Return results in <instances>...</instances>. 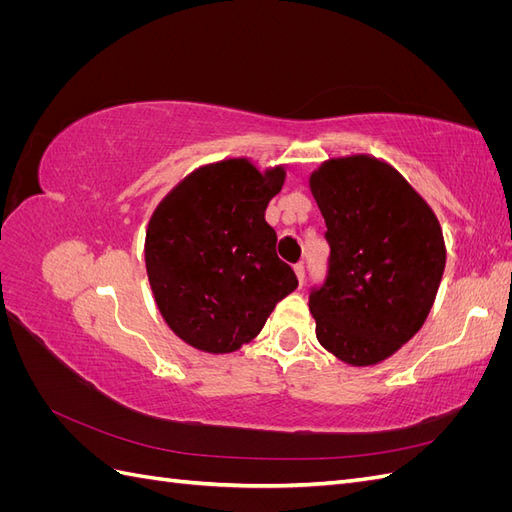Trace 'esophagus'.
<instances>
[{"mask_svg": "<svg viewBox=\"0 0 512 512\" xmlns=\"http://www.w3.org/2000/svg\"><path fill=\"white\" fill-rule=\"evenodd\" d=\"M294 273H297V277H299V284H303L305 282V265H303V262L294 265Z\"/></svg>", "mask_w": 512, "mask_h": 512, "instance_id": "obj_1", "label": "esophagus"}]
</instances>
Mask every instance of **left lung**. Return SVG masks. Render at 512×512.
<instances>
[{
	"label": "left lung",
	"mask_w": 512,
	"mask_h": 512,
	"mask_svg": "<svg viewBox=\"0 0 512 512\" xmlns=\"http://www.w3.org/2000/svg\"><path fill=\"white\" fill-rule=\"evenodd\" d=\"M309 188L331 245L327 280L309 292L316 337L339 361L376 365L410 342L436 301L446 265L440 222L371 156L324 162Z\"/></svg>",
	"instance_id": "1"
}]
</instances>
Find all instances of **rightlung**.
Returning <instances> with one entry per match:
<instances>
[{"instance_id":"right-lung-1","label":"right lung","mask_w":512,"mask_h":512,"mask_svg":"<svg viewBox=\"0 0 512 512\" xmlns=\"http://www.w3.org/2000/svg\"><path fill=\"white\" fill-rule=\"evenodd\" d=\"M284 179V166L260 173L247 158L222 160L196 168L153 211L145 237L149 284L185 344L211 354L239 350L299 286L265 220Z\"/></svg>"}]
</instances>
